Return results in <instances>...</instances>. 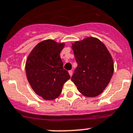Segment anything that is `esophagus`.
Returning <instances> with one entry per match:
<instances>
[{"instance_id": "esophagus-1", "label": "esophagus", "mask_w": 133, "mask_h": 133, "mask_svg": "<svg viewBox=\"0 0 133 133\" xmlns=\"http://www.w3.org/2000/svg\"><path fill=\"white\" fill-rule=\"evenodd\" d=\"M69 75H70V76H72V73H73L72 70H69Z\"/></svg>"}]
</instances>
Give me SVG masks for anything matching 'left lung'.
Instances as JSON below:
<instances>
[{
  "mask_svg": "<svg viewBox=\"0 0 133 133\" xmlns=\"http://www.w3.org/2000/svg\"><path fill=\"white\" fill-rule=\"evenodd\" d=\"M78 66L71 78L79 92L86 97L103 92L114 71L111 54L98 39L89 37L72 45Z\"/></svg>",
  "mask_w": 133,
  "mask_h": 133,
  "instance_id": "obj_1",
  "label": "left lung"
}]
</instances>
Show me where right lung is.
Wrapping results in <instances>:
<instances>
[{"mask_svg":"<svg viewBox=\"0 0 133 133\" xmlns=\"http://www.w3.org/2000/svg\"><path fill=\"white\" fill-rule=\"evenodd\" d=\"M64 46V43L45 40L33 49L26 60L25 72L29 83L34 92L46 100L60 96L63 85L70 78L63 69L60 57Z\"/></svg>","mask_w":133,"mask_h":133,"instance_id":"obj_1","label":"right lung"}]
</instances>
